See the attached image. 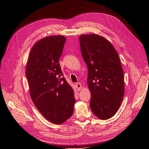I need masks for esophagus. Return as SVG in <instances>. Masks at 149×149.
<instances>
[{
  "label": "esophagus",
  "instance_id": "esophagus-1",
  "mask_svg": "<svg viewBox=\"0 0 149 149\" xmlns=\"http://www.w3.org/2000/svg\"><path fill=\"white\" fill-rule=\"evenodd\" d=\"M76 88L78 91H80L81 89V84L80 83H76Z\"/></svg>",
  "mask_w": 149,
  "mask_h": 149
}]
</instances>
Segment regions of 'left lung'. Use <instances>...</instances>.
<instances>
[{
	"mask_svg": "<svg viewBox=\"0 0 149 149\" xmlns=\"http://www.w3.org/2000/svg\"><path fill=\"white\" fill-rule=\"evenodd\" d=\"M81 52L88 68L90 107L98 118H111L124 94V74L118 53L106 38L95 34L79 37Z\"/></svg>",
	"mask_w": 149,
	"mask_h": 149,
	"instance_id": "obj_1",
	"label": "left lung"
}]
</instances>
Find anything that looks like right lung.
Instances as JSON below:
<instances>
[{
	"label": "right lung",
	"mask_w": 149,
	"mask_h": 149,
	"mask_svg": "<svg viewBox=\"0 0 149 149\" xmlns=\"http://www.w3.org/2000/svg\"><path fill=\"white\" fill-rule=\"evenodd\" d=\"M66 37H46L31 49L26 68L30 96L45 118L56 124L71 116L75 103L74 92L62 73L59 58Z\"/></svg>",
	"instance_id": "add662e5"
}]
</instances>
